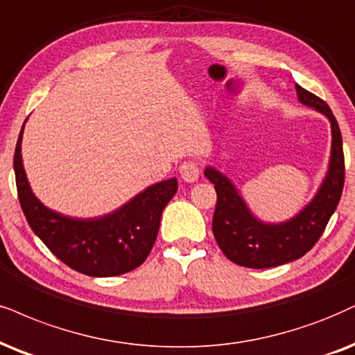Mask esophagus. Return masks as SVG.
I'll return each instance as SVG.
<instances>
[{
  "label": "esophagus",
  "mask_w": 355,
  "mask_h": 355,
  "mask_svg": "<svg viewBox=\"0 0 355 355\" xmlns=\"http://www.w3.org/2000/svg\"><path fill=\"white\" fill-rule=\"evenodd\" d=\"M179 173H181V178L184 179L186 182H196L199 179L200 169L198 163H194V161H186V163H182L181 168H179Z\"/></svg>",
  "instance_id": "esophagus-1"
}]
</instances>
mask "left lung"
<instances>
[{
	"label": "left lung",
	"mask_w": 355,
	"mask_h": 355,
	"mask_svg": "<svg viewBox=\"0 0 355 355\" xmlns=\"http://www.w3.org/2000/svg\"><path fill=\"white\" fill-rule=\"evenodd\" d=\"M301 103L316 108L331 121L332 148L329 169L314 199L290 220L265 224L253 217L230 179L214 168H205L204 176L217 192L212 232L218 247L230 261L247 268H271L298 260L316 245L344 189V151L338 120L324 100L296 85Z\"/></svg>",
	"instance_id": "left-lung-1"
}]
</instances>
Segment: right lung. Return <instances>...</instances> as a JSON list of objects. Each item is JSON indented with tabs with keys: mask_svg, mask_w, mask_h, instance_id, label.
I'll return each instance as SVG.
<instances>
[{
	"mask_svg": "<svg viewBox=\"0 0 355 355\" xmlns=\"http://www.w3.org/2000/svg\"><path fill=\"white\" fill-rule=\"evenodd\" d=\"M23 130L15 150L16 187L21 209L34 234L60 261L78 273L116 277L138 268L155 245L163 209L176 194V178L150 186L108 216H62L47 209L31 191L21 157Z\"/></svg>",
	"mask_w": 355,
	"mask_h": 355,
	"instance_id": "add662e5",
	"label": "right lung"
}]
</instances>
